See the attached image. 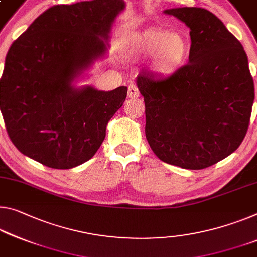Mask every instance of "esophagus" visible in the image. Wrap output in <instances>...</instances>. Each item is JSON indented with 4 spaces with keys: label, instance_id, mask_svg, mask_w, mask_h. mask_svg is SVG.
<instances>
[{
    "label": "esophagus",
    "instance_id": "esophagus-1",
    "mask_svg": "<svg viewBox=\"0 0 257 257\" xmlns=\"http://www.w3.org/2000/svg\"><path fill=\"white\" fill-rule=\"evenodd\" d=\"M140 97V91L134 83H130L128 87V98H138Z\"/></svg>",
    "mask_w": 257,
    "mask_h": 257
}]
</instances>
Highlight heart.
<instances>
[{"instance_id": "heart-1", "label": "heart", "mask_w": 257, "mask_h": 257, "mask_svg": "<svg viewBox=\"0 0 257 257\" xmlns=\"http://www.w3.org/2000/svg\"><path fill=\"white\" fill-rule=\"evenodd\" d=\"M124 47L130 54L152 58V72L161 77H170L184 66L190 54L189 41L181 33L160 28L129 34Z\"/></svg>"}]
</instances>
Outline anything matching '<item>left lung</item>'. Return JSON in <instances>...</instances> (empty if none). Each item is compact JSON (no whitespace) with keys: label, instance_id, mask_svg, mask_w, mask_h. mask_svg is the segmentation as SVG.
Returning <instances> with one entry per match:
<instances>
[{"label":"left lung","instance_id":"obj_1","mask_svg":"<svg viewBox=\"0 0 257 257\" xmlns=\"http://www.w3.org/2000/svg\"><path fill=\"white\" fill-rule=\"evenodd\" d=\"M164 14L190 28L189 64L166 80L137 76L146 140L166 164L203 169L233 153L245 138L254 81L241 43L214 14L189 7Z\"/></svg>","mask_w":257,"mask_h":257}]
</instances>
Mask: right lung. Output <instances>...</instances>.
I'll list each match as a JSON object with an SVG mask.
<instances>
[{"label": "right lung", "instance_id": "right-lung-1", "mask_svg": "<svg viewBox=\"0 0 257 257\" xmlns=\"http://www.w3.org/2000/svg\"><path fill=\"white\" fill-rule=\"evenodd\" d=\"M123 0L55 6L12 43L0 80V109L10 140L24 156L55 169L91 159L128 88L77 85L108 52Z\"/></svg>", "mask_w": 257, "mask_h": 257}]
</instances>
